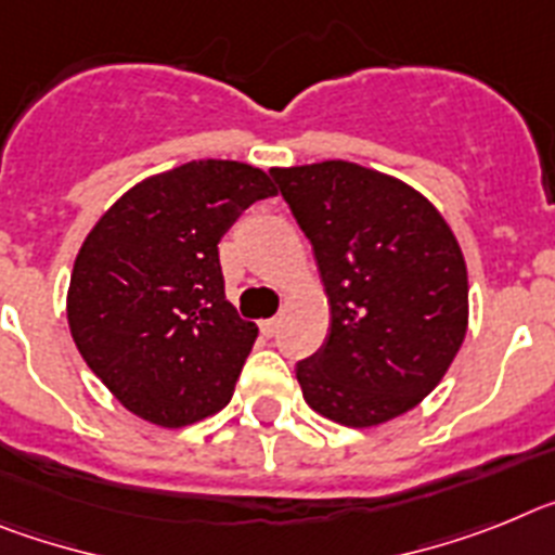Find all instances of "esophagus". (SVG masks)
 <instances>
[{
	"instance_id": "obj_1",
	"label": "esophagus",
	"mask_w": 555,
	"mask_h": 555,
	"mask_svg": "<svg viewBox=\"0 0 555 555\" xmlns=\"http://www.w3.org/2000/svg\"><path fill=\"white\" fill-rule=\"evenodd\" d=\"M259 330L264 337H273L279 332V318H268V321H259Z\"/></svg>"
}]
</instances>
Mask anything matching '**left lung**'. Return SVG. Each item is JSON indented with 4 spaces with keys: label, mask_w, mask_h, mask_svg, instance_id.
Here are the masks:
<instances>
[{
    "label": "left lung",
    "mask_w": 555,
    "mask_h": 555,
    "mask_svg": "<svg viewBox=\"0 0 555 555\" xmlns=\"http://www.w3.org/2000/svg\"><path fill=\"white\" fill-rule=\"evenodd\" d=\"M312 243L330 298V332L296 363L307 404L346 427L416 408L464 344V254L416 190L351 162L271 170Z\"/></svg>",
    "instance_id": "8db88e82"
}]
</instances>
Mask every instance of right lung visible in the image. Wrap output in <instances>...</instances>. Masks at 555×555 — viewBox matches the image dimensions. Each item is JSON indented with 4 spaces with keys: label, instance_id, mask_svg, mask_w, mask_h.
<instances>
[{
    "label": "right lung",
    "instance_id": "obj_1",
    "mask_svg": "<svg viewBox=\"0 0 555 555\" xmlns=\"http://www.w3.org/2000/svg\"><path fill=\"white\" fill-rule=\"evenodd\" d=\"M271 195V178L250 164H181L125 192L80 245L72 337L139 418L184 427L229 404L259 330L225 301L218 243Z\"/></svg>",
    "mask_w": 555,
    "mask_h": 555
}]
</instances>
